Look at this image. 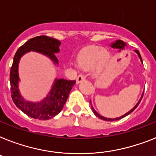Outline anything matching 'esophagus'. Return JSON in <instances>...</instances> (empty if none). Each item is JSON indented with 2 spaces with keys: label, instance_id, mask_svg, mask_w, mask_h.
Returning a JSON list of instances; mask_svg holds the SVG:
<instances>
[{
  "label": "esophagus",
  "instance_id": "esophagus-1",
  "mask_svg": "<svg viewBox=\"0 0 156 156\" xmlns=\"http://www.w3.org/2000/svg\"><path fill=\"white\" fill-rule=\"evenodd\" d=\"M85 80V76L83 75V74H80L76 78V82L77 83H80L81 80Z\"/></svg>",
  "mask_w": 156,
  "mask_h": 156
}]
</instances>
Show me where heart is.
I'll list each match as a JSON object with an SVG mask.
<instances>
[{
	"mask_svg": "<svg viewBox=\"0 0 156 156\" xmlns=\"http://www.w3.org/2000/svg\"><path fill=\"white\" fill-rule=\"evenodd\" d=\"M110 54L100 46L91 45L83 48L78 55V63L83 69H90L97 63L100 68L106 65Z\"/></svg>",
	"mask_w": 156,
	"mask_h": 156,
	"instance_id": "obj_1",
	"label": "heart"
}]
</instances>
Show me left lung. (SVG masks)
I'll list each match as a JSON object with an SVG mask.
<instances>
[{
	"mask_svg": "<svg viewBox=\"0 0 156 156\" xmlns=\"http://www.w3.org/2000/svg\"><path fill=\"white\" fill-rule=\"evenodd\" d=\"M125 45H126V44L124 43L123 41H119H119H115V43H113V44H112V47H114V48H119V49H123V48L125 47ZM135 51H136V53L138 54L139 57H140V60H141V62L143 63L142 57H141V56H140V52H139L138 50H135ZM142 98H143V96H142V97H141V99H140V101H139V102L137 103V104H136V106L134 107L133 108H132V110L130 111V112H128L126 113L125 115H122V116L119 117V118H115V119H108V118H105V117L101 116V115H99V114H98V113L96 112V111L94 110L93 108H92V112H94V114H95V115H96L97 117H99L100 119H103V120H107V121H113V120H117V119H121V118H123V117H125L126 115H129L130 113H132V112H133V111L135 110V109H136V108H137V107H138V105H139V104H140V101H141V100H142Z\"/></svg>",
	"mask_w": 156,
	"mask_h": 156,
	"instance_id": "obj_1",
	"label": "left lung"
}]
</instances>
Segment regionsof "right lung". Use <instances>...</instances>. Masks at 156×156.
<instances>
[{
	"mask_svg": "<svg viewBox=\"0 0 156 156\" xmlns=\"http://www.w3.org/2000/svg\"><path fill=\"white\" fill-rule=\"evenodd\" d=\"M60 42L47 36L33 37L20 46L16 51L13 58V62L10 69V92L12 101L15 105L27 115L34 119H49L57 115L62 110L69 92L76 83V80H67L56 79L49 95L40 103H31L25 101L20 96L17 89L18 78L17 68L20 58L25 52L36 51L41 52L51 58L56 64H58L56 52L60 51Z\"/></svg>",
	"mask_w": 156,
	"mask_h": 156,
	"instance_id": "obj_1",
	"label": "right lung"
}]
</instances>
